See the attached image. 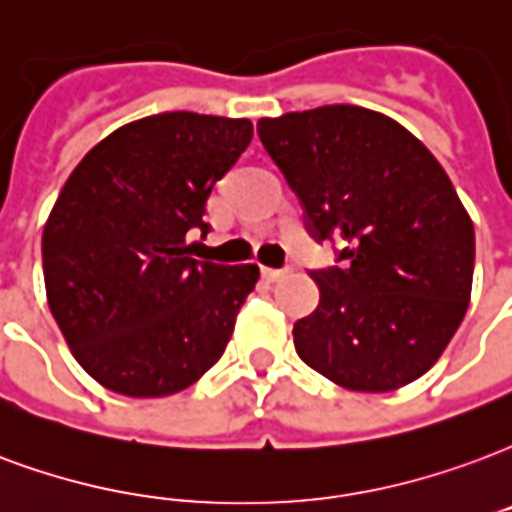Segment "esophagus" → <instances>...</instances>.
Segmentation results:
<instances>
[{
	"label": "esophagus",
	"mask_w": 512,
	"mask_h": 512,
	"mask_svg": "<svg viewBox=\"0 0 512 512\" xmlns=\"http://www.w3.org/2000/svg\"><path fill=\"white\" fill-rule=\"evenodd\" d=\"M287 268H263V279L266 282H279V279H285Z\"/></svg>",
	"instance_id": "34e87169"
}]
</instances>
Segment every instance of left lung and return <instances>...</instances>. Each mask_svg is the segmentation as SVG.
Here are the masks:
<instances>
[{
	"mask_svg": "<svg viewBox=\"0 0 512 512\" xmlns=\"http://www.w3.org/2000/svg\"><path fill=\"white\" fill-rule=\"evenodd\" d=\"M317 241L342 238V268L312 271L320 304L295 350L347 391L382 393L429 372L464 320L475 227L448 173L410 130L361 105L257 121Z\"/></svg>",
	"mask_w": 512,
	"mask_h": 512,
	"instance_id": "obj_1",
	"label": "left lung"
}]
</instances>
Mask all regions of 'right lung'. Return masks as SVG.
<instances>
[{
	"label": "right lung",
	"instance_id": "add662e5",
	"mask_svg": "<svg viewBox=\"0 0 512 512\" xmlns=\"http://www.w3.org/2000/svg\"><path fill=\"white\" fill-rule=\"evenodd\" d=\"M252 140V121L173 111L102 138L64 181L43 227L48 306L83 372L157 399L222 358L255 263L189 257L211 189Z\"/></svg>",
	"mask_w": 512,
	"mask_h": 512
}]
</instances>
